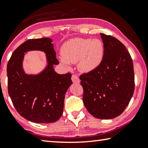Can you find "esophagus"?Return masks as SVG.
<instances>
[{
	"label": "esophagus",
	"mask_w": 148,
	"mask_h": 148,
	"mask_svg": "<svg viewBox=\"0 0 148 148\" xmlns=\"http://www.w3.org/2000/svg\"><path fill=\"white\" fill-rule=\"evenodd\" d=\"M71 79L74 83H79V79L78 78V76L76 74L72 75Z\"/></svg>",
	"instance_id": "obj_1"
}]
</instances>
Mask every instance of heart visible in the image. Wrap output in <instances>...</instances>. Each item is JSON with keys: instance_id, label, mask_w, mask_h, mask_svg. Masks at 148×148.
<instances>
[{"instance_id": "1", "label": "heart", "mask_w": 148, "mask_h": 148, "mask_svg": "<svg viewBox=\"0 0 148 148\" xmlns=\"http://www.w3.org/2000/svg\"><path fill=\"white\" fill-rule=\"evenodd\" d=\"M104 53V45L100 39L75 38L63 45L60 60L67 66L78 62L80 71L90 72L101 64Z\"/></svg>"}]
</instances>
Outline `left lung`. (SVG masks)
I'll list each match as a JSON object with an SVG mask.
<instances>
[{
  "mask_svg": "<svg viewBox=\"0 0 148 148\" xmlns=\"http://www.w3.org/2000/svg\"><path fill=\"white\" fill-rule=\"evenodd\" d=\"M100 35L105 48L103 61L79 79L88 112L97 119H111L120 115L129 104L134 91V72L126 47L115 37Z\"/></svg>",
  "mask_w": 148,
  "mask_h": 148,
  "instance_id": "1",
  "label": "left lung"
}]
</instances>
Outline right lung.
I'll use <instances>...</instances> for the list:
<instances>
[{
  "label": "right lung",
  "instance_id": "add662e5",
  "mask_svg": "<svg viewBox=\"0 0 148 148\" xmlns=\"http://www.w3.org/2000/svg\"><path fill=\"white\" fill-rule=\"evenodd\" d=\"M52 39H28L14 51L7 64L8 91L17 112L36 123H55L63 113L65 93L72 84L70 73L58 74L53 65L58 64ZM38 50L46 53L48 66L37 75H27L22 62L25 52Z\"/></svg>",
  "mask_w": 148,
  "mask_h": 148
}]
</instances>
